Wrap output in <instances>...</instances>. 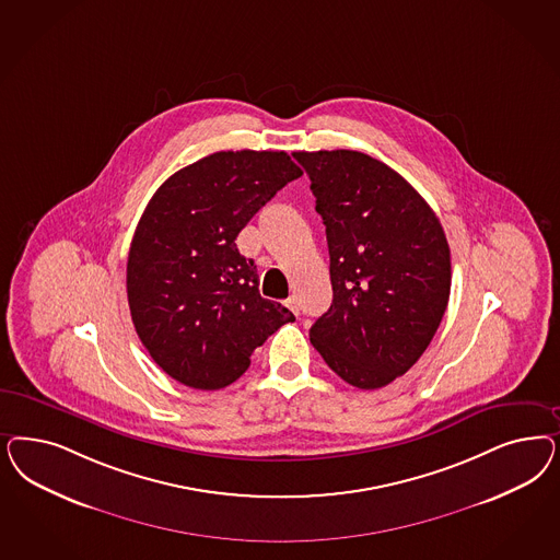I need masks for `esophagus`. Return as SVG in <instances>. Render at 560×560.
<instances>
[{
    "label": "esophagus",
    "mask_w": 560,
    "mask_h": 560,
    "mask_svg": "<svg viewBox=\"0 0 560 560\" xmlns=\"http://www.w3.org/2000/svg\"><path fill=\"white\" fill-rule=\"evenodd\" d=\"M287 307H289L290 311H292V313H294V315H299V303H296V299H294V296H292V299H289V301H287Z\"/></svg>",
    "instance_id": "1"
}]
</instances>
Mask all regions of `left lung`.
<instances>
[{"instance_id": "obj_1", "label": "left lung", "mask_w": 560, "mask_h": 560, "mask_svg": "<svg viewBox=\"0 0 560 560\" xmlns=\"http://www.w3.org/2000/svg\"><path fill=\"white\" fill-rule=\"evenodd\" d=\"M292 156L307 171L324 218L334 290L308 338L338 377L380 389L422 357L450 303L443 226L408 180L369 154Z\"/></svg>"}]
</instances>
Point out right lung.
Wrapping results in <instances>:
<instances>
[{
	"mask_svg": "<svg viewBox=\"0 0 560 560\" xmlns=\"http://www.w3.org/2000/svg\"><path fill=\"white\" fill-rule=\"evenodd\" d=\"M301 175L282 150H226L180 168L148 201L127 255V301L145 350L173 380L222 389L294 322L259 296L257 268L235 241Z\"/></svg>",
	"mask_w": 560,
	"mask_h": 560,
	"instance_id": "add662e5",
	"label": "right lung"
}]
</instances>
